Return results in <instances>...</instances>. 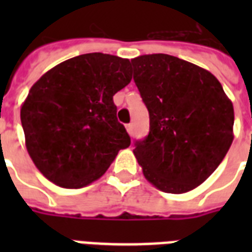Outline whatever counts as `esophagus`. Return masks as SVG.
<instances>
[{
    "label": "esophagus",
    "instance_id": "1",
    "mask_svg": "<svg viewBox=\"0 0 252 252\" xmlns=\"http://www.w3.org/2000/svg\"><path fill=\"white\" fill-rule=\"evenodd\" d=\"M126 128V132H128V133H129V134L133 133V126H132V124H128Z\"/></svg>",
    "mask_w": 252,
    "mask_h": 252
}]
</instances>
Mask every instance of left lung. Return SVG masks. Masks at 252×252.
<instances>
[{
  "label": "left lung",
  "instance_id": "obj_1",
  "mask_svg": "<svg viewBox=\"0 0 252 252\" xmlns=\"http://www.w3.org/2000/svg\"><path fill=\"white\" fill-rule=\"evenodd\" d=\"M133 80L149 111L145 140L133 154L146 180L167 193L205 182L234 134V108L211 72L165 53L132 59Z\"/></svg>",
  "mask_w": 252,
  "mask_h": 252
}]
</instances>
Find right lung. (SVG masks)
Instances as JSON below:
<instances>
[{
	"label": "right lung",
	"instance_id": "obj_1",
	"mask_svg": "<svg viewBox=\"0 0 252 252\" xmlns=\"http://www.w3.org/2000/svg\"><path fill=\"white\" fill-rule=\"evenodd\" d=\"M130 80L128 59L95 52L56 65L32 85L21 122L27 152L47 179L89 186L130 145L114 103Z\"/></svg>",
	"mask_w": 252,
	"mask_h": 252
}]
</instances>
